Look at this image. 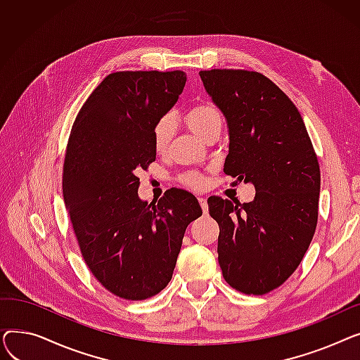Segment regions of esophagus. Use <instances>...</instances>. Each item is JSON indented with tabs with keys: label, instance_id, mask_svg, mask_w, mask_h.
<instances>
[{
	"label": "esophagus",
	"instance_id": "esophagus-1",
	"mask_svg": "<svg viewBox=\"0 0 360 360\" xmlns=\"http://www.w3.org/2000/svg\"><path fill=\"white\" fill-rule=\"evenodd\" d=\"M198 202L201 205V209L204 213H207V210H209V204H207V198L205 197H198Z\"/></svg>",
	"mask_w": 360,
	"mask_h": 360
}]
</instances>
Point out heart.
I'll list each match as a JSON object with an SVG mask.
<instances>
[{
    "label": "heart",
    "instance_id": "1",
    "mask_svg": "<svg viewBox=\"0 0 360 360\" xmlns=\"http://www.w3.org/2000/svg\"><path fill=\"white\" fill-rule=\"evenodd\" d=\"M185 122L195 136L204 137L207 132H209L214 125L221 124V117L219 110L210 105V103H198L193 106L191 109H188L185 113ZM174 128L175 122L172 117H162L153 127V144L158 151H163L170 139H172L174 134ZM182 181L191 188H198L201 186V178L195 175H188L184 176Z\"/></svg>",
    "mask_w": 360,
    "mask_h": 360
}]
</instances>
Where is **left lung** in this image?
Segmentation results:
<instances>
[{
    "mask_svg": "<svg viewBox=\"0 0 360 360\" xmlns=\"http://www.w3.org/2000/svg\"><path fill=\"white\" fill-rule=\"evenodd\" d=\"M229 128L224 174L252 182L255 198L210 197L219 223L224 280L245 295L281 286L297 269L315 233L321 174L297 108L266 75L248 70L200 71Z\"/></svg>",
    "mask_w": 360,
    "mask_h": 360,
    "instance_id": "1",
    "label": "left lung"
}]
</instances>
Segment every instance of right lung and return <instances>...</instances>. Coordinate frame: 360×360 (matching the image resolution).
<instances>
[{
    "mask_svg": "<svg viewBox=\"0 0 360 360\" xmlns=\"http://www.w3.org/2000/svg\"><path fill=\"white\" fill-rule=\"evenodd\" d=\"M184 71H118L91 91L71 128L63 194L91 274L110 293L144 300L172 278L186 226L202 212L182 190L139 198L137 172L156 160L153 127L184 90Z\"/></svg>",
    "mask_w": 360,
    "mask_h": 360,
    "instance_id": "add662e5",
    "label": "right lung"
}]
</instances>
